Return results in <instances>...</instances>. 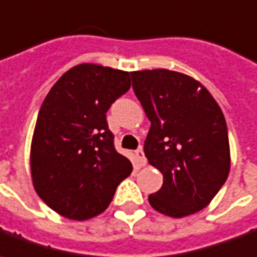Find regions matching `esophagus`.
Returning a JSON list of instances; mask_svg holds the SVG:
<instances>
[{
	"instance_id": "obj_1",
	"label": "esophagus",
	"mask_w": 257,
	"mask_h": 257,
	"mask_svg": "<svg viewBox=\"0 0 257 257\" xmlns=\"http://www.w3.org/2000/svg\"><path fill=\"white\" fill-rule=\"evenodd\" d=\"M135 158L138 160V165L139 166H145L146 165V158H145V153H143L142 149H138L135 152Z\"/></svg>"
}]
</instances>
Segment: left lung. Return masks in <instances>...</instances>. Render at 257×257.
I'll use <instances>...</instances> for the list:
<instances>
[{"label": "left lung", "instance_id": "left-lung-1", "mask_svg": "<svg viewBox=\"0 0 257 257\" xmlns=\"http://www.w3.org/2000/svg\"><path fill=\"white\" fill-rule=\"evenodd\" d=\"M132 87L151 129L143 151L163 174L149 195L160 214L183 218L201 211L224 186L231 169L224 114L204 85L166 69L132 71Z\"/></svg>", "mask_w": 257, "mask_h": 257}]
</instances>
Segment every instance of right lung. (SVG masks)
<instances>
[{"label":"right lung","instance_id":"obj_1","mask_svg":"<svg viewBox=\"0 0 257 257\" xmlns=\"http://www.w3.org/2000/svg\"><path fill=\"white\" fill-rule=\"evenodd\" d=\"M131 88L128 71L84 63L57 80L38 115L31 173L38 195L57 214H101L132 163L115 151L106 111Z\"/></svg>","mask_w":257,"mask_h":257}]
</instances>
